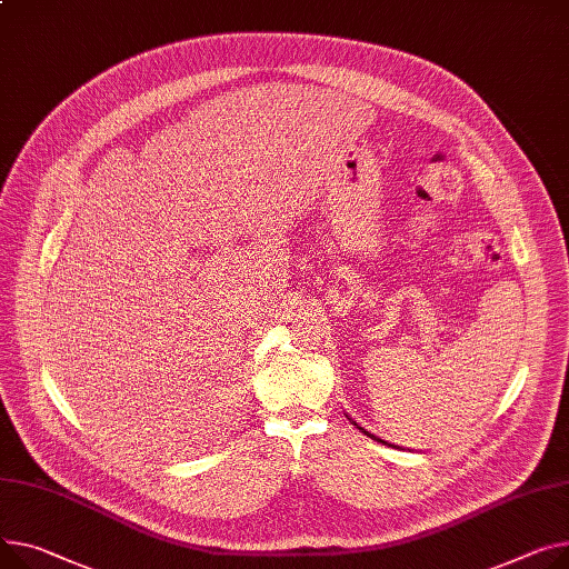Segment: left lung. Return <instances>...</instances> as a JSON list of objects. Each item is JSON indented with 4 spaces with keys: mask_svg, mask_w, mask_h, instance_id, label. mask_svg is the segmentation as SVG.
Returning <instances> with one entry per match:
<instances>
[{
    "mask_svg": "<svg viewBox=\"0 0 569 569\" xmlns=\"http://www.w3.org/2000/svg\"><path fill=\"white\" fill-rule=\"evenodd\" d=\"M346 416H348V413H346ZM348 419H350V416H348ZM350 421H352V426H357V428H359V430H361L363 435H368L370 439H375V441H380V443H385V446H393V443H387V441H385V439H380V437H375V435H370L368 430H363V428H361V426H359V423H357L355 419H350ZM393 448H396V446H393Z\"/></svg>",
    "mask_w": 569,
    "mask_h": 569,
    "instance_id": "left-lung-1",
    "label": "left lung"
}]
</instances>
